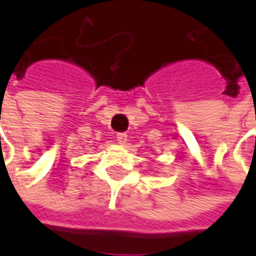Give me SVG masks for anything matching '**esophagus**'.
Masks as SVG:
<instances>
[{
  "label": "esophagus",
  "instance_id": "34e87169",
  "mask_svg": "<svg viewBox=\"0 0 256 256\" xmlns=\"http://www.w3.org/2000/svg\"><path fill=\"white\" fill-rule=\"evenodd\" d=\"M116 140L119 144H126L128 141V134L126 133H118L116 134Z\"/></svg>",
  "mask_w": 256,
  "mask_h": 256
}]
</instances>
